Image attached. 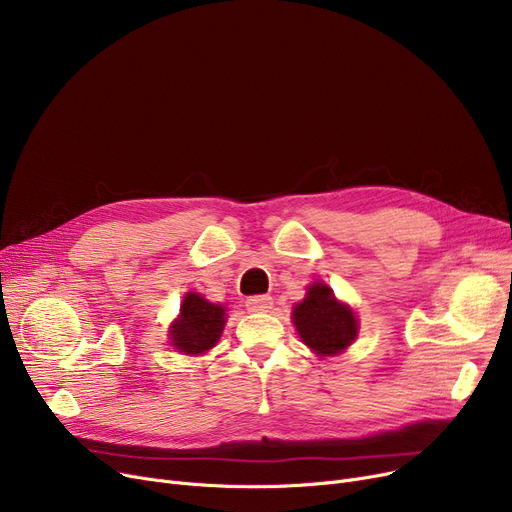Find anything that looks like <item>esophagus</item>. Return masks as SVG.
Instances as JSON below:
<instances>
[{
	"label": "esophagus",
	"mask_w": 512,
	"mask_h": 512,
	"mask_svg": "<svg viewBox=\"0 0 512 512\" xmlns=\"http://www.w3.org/2000/svg\"><path fill=\"white\" fill-rule=\"evenodd\" d=\"M270 307H272L270 294H255V297L247 299V309L251 311H267Z\"/></svg>",
	"instance_id": "obj_1"
}]
</instances>
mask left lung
Returning <instances> with one entry per match:
<instances>
[{
	"instance_id": "obj_1",
	"label": "left lung",
	"mask_w": 512,
	"mask_h": 512,
	"mask_svg": "<svg viewBox=\"0 0 512 512\" xmlns=\"http://www.w3.org/2000/svg\"><path fill=\"white\" fill-rule=\"evenodd\" d=\"M294 326L303 342L321 357L342 353L357 336V317L334 299L330 286L315 282L307 299L294 307Z\"/></svg>"
}]
</instances>
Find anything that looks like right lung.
Instances as JSON below:
<instances>
[{
	"label": "right lung",
	"mask_w": 512,
	"mask_h": 512,
	"mask_svg": "<svg viewBox=\"0 0 512 512\" xmlns=\"http://www.w3.org/2000/svg\"><path fill=\"white\" fill-rule=\"evenodd\" d=\"M224 313L226 309L222 305H213L201 294L188 292L180 307V317L174 321L170 332L172 344L184 355H201L209 351L224 330Z\"/></svg>",
	"instance_id": "obj_1"
}]
</instances>
